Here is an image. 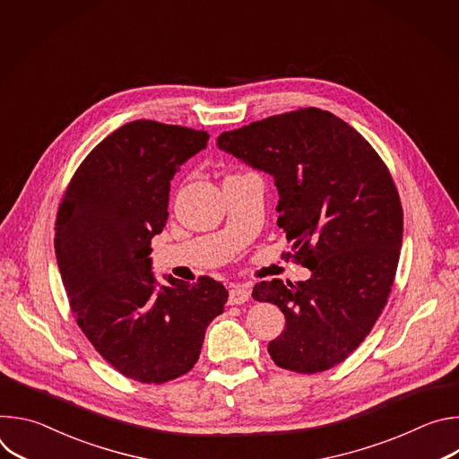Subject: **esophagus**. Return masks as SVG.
<instances>
[{
  "label": "esophagus",
  "instance_id": "1",
  "mask_svg": "<svg viewBox=\"0 0 459 459\" xmlns=\"http://www.w3.org/2000/svg\"><path fill=\"white\" fill-rule=\"evenodd\" d=\"M248 296H250V292L247 289L234 287L229 292V305H241V303H245L248 299Z\"/></svg>",
  "mask_w": 459,
  "mask_h": 459
}]
</instances>
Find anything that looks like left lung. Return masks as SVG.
Wrapping results in <instances>:
<instances>
[{
    "label": "left lung",
    "instance_id": "1",
    "mask_svg": "<svg viewBox=\"0 0 459 459\" xmlns=\"http://www.w3.org/2000/svg\"><path fill=\"white\" fill-rule=\"evenodd\" d=\"M218 147L274 176L278 227L307 281H259L252 298L285 314L273 361L316 374L345 361L368 336L394 283L403 239L400 194L372 145L329 110L271 116L223 133Z\"/></svg>",
    "mask_w": 459,
    "mask_h": 459
}]
</instances>
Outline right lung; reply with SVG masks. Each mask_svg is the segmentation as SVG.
I'll use <instances>...</instances> for the list:
<instances>
[{"instance_id": "right-lung-1", "label": "right lung", "mask_w": 459, "mask_h": 459, "mask_svg": "<svg viewBox=\"0 0 459 459\" xmlns=\"http://www.w3.org/2000/svg\"><path fill=\"white\" fill-rule=\"evenodd\" d=\"M207 142L205 130L130 121L91 151L57 207L54 248L76 323L107 363L142 383L186 374L229 298L209 276L158 287L151 273L170 179Z\"/></svg>"}]
</instances>
